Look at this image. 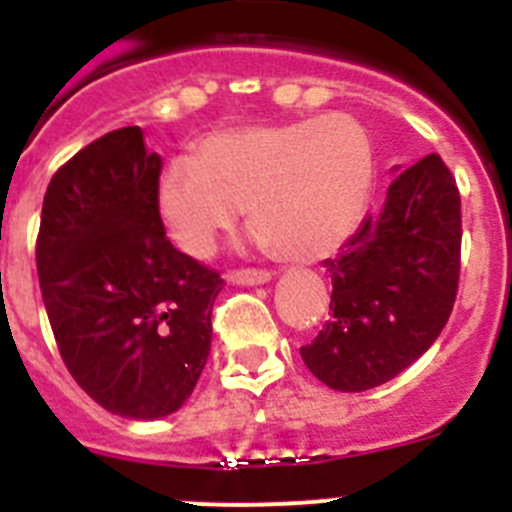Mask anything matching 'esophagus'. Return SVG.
<instances>
[{"label": "esophagus", "instance_id": "34e87169", "mask_svg": "<svg viewBox=\"0 0 512 512\" xmlns=\"http://www.w3.org/2000/svg\"><path fill=\"white\" fill-rule=\"evenodd\" d=\"M230 284H241V287H256V284H266L271 279L269 271L264 269H241V271H228Z\"/></svg>", "mask_w": 512, "mask_h": 512}]
</instances>
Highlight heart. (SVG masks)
Instances as JSON below:
<instances>
[{"mask_svg":"<svg viewBox=\"0 0 512 512\" xmlns=\"http://www.w3.org/2000/svg\"><path fill=\"white\" fill-rule=\"evenodd\" d=\"M372 138L351 115L215 130L161 169L153 207L166 238L205 259L246 207L251 243L287 261L346 246L372 200Z\"/></svg>","mask_w":512,"mask_h":512,"instance_id":"obj_1","label":"heart"}]
</instances>
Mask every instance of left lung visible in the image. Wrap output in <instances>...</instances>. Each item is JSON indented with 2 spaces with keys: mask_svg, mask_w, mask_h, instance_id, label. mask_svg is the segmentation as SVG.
<instances>
[{
  "mask_svg": "<svg viewBox=\"0 0 512 512\" xmlns=\"http://www.w3.org/2000/svg\"><path fill=\"white\" fill-rule=\"evenodd\" d=\"M379 217L348 238L330 271V320L302 361L330 390L390 382L433 346L459 287L461 200L438 153L395 169Z\"/></svg>",
  "mask_w": 512,
  "mask_h": 512,
  "instance_id": "1",
  "label": "left lung"
}]
</instances>
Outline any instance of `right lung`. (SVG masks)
I'll list each match as a JSON object with an SVG mask.
<instances>
[{
	"instance_id": "right-lung-1",
	"label": "right lung",
	"mask_w": 512,
	"mask_h": 512,
	"mask_svg": "<svg viewBox=\"0 0 512 512\" xmlns=\"http://www.w3.org/2000/svg\"><path fill=\"white\" fill-rule=\"evenodd\" d=\"M161 164L138 125L81 148L48 184L35 248L63 364L94 402L133 420L189 400L225 284L166 238L153 207Z\"/></svg>"
}]
</instances>
